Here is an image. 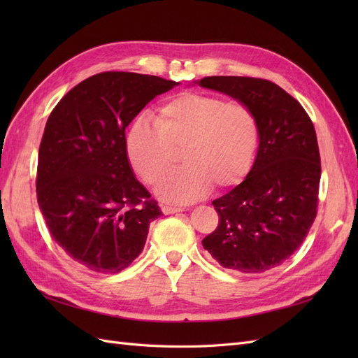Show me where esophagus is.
I'll return each mask as SVG.
<instances>
[{"label":"esophagus","instance_id":"34e87169","mask_svg":"<svg viewBox=\"0 0 358 358\" xmlns=\"http://www.w3.org/2000/svg\"><path fill=\"white\" fill-rule=\"evenodd\" d=\"M161 210L164 215H171V213H178L182 212V208H176V206H161Z\"/></svg>","mask_w":358,"mask_h":358}]
</instances>
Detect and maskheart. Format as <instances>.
<instances>
[{
	"label": "heart",
	"instance_id": "heart-1",
	"mask_svg": "<svg viewBox=\"0 0 358 358\" xmlns=\"http://www.w3.org/2000/svg\"><path fill=\"white\" fill-rule=\"evenodd\" d=\"M259 143V124L251 107L215 95L183 92L162 104L154 124L137 119L127 133V154L137 175L157 183L183 152L185 167L162 179L157 194L189 203L213 185L229 189L249 175Z\"/></svg>",
	"mask_w": 358,
	"mask_h": 358
}]
</instances>
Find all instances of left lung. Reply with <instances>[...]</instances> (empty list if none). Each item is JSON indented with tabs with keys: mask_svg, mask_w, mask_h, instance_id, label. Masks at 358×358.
Segmentation results:
<instances>
[{
	"mask_svg": "<svg viewBox=\"0 0 358 358\" xmlns=\"http://www.w3.org/2000/svg\"><path fill=\"white\" fill-rule=\"evenodd\" d=\"M194 83L249 106L259 124L254 166L242 183L212 201L220 224L203 248L225 268L267 272L297 251L317 216L315 128L301 104L270 80L212 76Z\"/></svg>",
	"mask_w": 358,
	"mask_h": 358,
	"instance_id": "8db88e82",
	"label": "left lung"
}]
</instances>
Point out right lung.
<instances>
[{"instance_id": "add662e5", "label": "right lung", "mask_w": 358, "mask_h": 358, "mask_svg": "<svg viewBox=\"0 0 358 358\" xmlns=\"http://www.w3.org/2000/svg\"><path fill=\"white\" fill-rule=\"evenodd\" d=\"M178 82L106 71L80 82L52 110L38 149L37 201L70 258L95 273H119L142 254L159 206L127 155L125 128Z\"/></svg>"}]
</instances>
